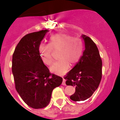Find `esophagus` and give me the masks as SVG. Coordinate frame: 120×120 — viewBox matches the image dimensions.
<instances>
[{
  "label": "esophagus",
  "instance_id": "34e87169",
  "mask_svg": "<svg viewBox=\"0 0 120 120\" xmlns=\"http://www.w3.org/2000/svg\"><path fill=\"white\" fill-rule=\"evenodd\" d=\"M62 85H66V80H65V79H63V80Z\"/></svg>",
  "mask_w": 120,
  "mask_h": 120
}]
</instances>
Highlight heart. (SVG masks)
<instances>
[{
    "label": "heart",
    "mask_w": 120,
    "mask_h": 120,
    "mask_svg": "<svg viewBox=\"0 0 120 120\" xmlns=\"http://www.w3.org/2000/svg\"><path fill=\"white\" fill-rule=\"evenodd\" d=\"M52 49H59L58 61L50 67L51 72L64 75L70 69V64L75 65L80 60L84 50V44L80 38L73 37L70 35L59 33L50 37L49 44H41L38 51L42 62L50 65L52 62Z\"/></svg>",
    "instance_id": "b5f03b06"
}]
</instances>
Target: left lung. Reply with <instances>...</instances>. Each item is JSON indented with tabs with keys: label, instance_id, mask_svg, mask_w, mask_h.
Listing matches in <instances>:
<instances>
[{
	"label": "left lung",
	"instance_id": "left-lung-1",
	"mask_svg": "<svg viewBox=\"0 0 120 120\" xmlns=\"http://www.w3.org/2000/svg\"><path fill=\"white\" fill-rule=\"evenodd\" d=\"M81 37L85 42L82 56L64 78L67 85L75 86V92L70 97L73 101L90 98L99 86L102 78V63L97 45L85 35Z\"/></svg>",
	"mask_w": 120,
	"mask_h": 120
}]
</instances>
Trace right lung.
<instances>
[{"label": "right lung", "instance_id": "1", "mask_svg": "<svg viewBox=\"0 0 120 120\" xmlns=\"http://www.w3.org/2000/svg\"><path fill=\"white\" fill-rule=\"evenodd\" d=\"M49 30L28 34L16 45L12 56V70L15 88L23 101L34 109L47 106L52 90L63 82L50 73L42 62L38 47Z\"/></svg>", "mask_w": 120, "mask_h": 120}]
</instances>
